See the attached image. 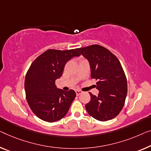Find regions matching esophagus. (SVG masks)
<instances>
[{"mask_svg":"<svg viewBox=\"0 0 151 151\" xmlns=\"http://www.w3.org/2000/svg\"><path fill=\"white\" fill-rule=\"evenodd\" d=\"M75 92H76V96H79L81 93H82V91H81V90H76Z\"/></svg>","mask_w":151,"mask_h":151,"instance_id":"obj_1","label":"esophagus"}]
</instances>
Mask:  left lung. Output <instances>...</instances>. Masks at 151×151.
<instances>
[{
    "label": "left lung",
    "instance_id": "8db88e82",
    "mask_svg": "<svg viewBox=\"0 0 151 151\" xmlns=\"http://www.w3.org/2000/svg\"><path fill=\"white\" fill-rule=\"evenodd\" d=\"M88 60L91 77L96 78L98 96L90 93L85 105L90 116L100 121L114 119L122 110L127 92V79L117 58L105 47L93 45L76 49Z\"/></svg>",
    "mask_w": 151,
    "mask_h": 151
}]
</instances>
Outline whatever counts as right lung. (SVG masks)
<instances>
[{
	"mask_svg": "<svg viewBox=\"0 0 151 151\" xmlns=\"http://www.w3.org/2000/svg\"><path fill=\"white\" fill-rule=\"evenodd\" d=\"M79 55L76 49H49L32 63L24 87L29 106L39 119L52 123L67 114L76 93L73 89L65 91L58 89L55 82L61 77L66 62Z\"/></svg>",
	"mask_w": 151,
	"mask_h": 151,
	"instance_id": "obj_1",
	"label": "right lung"
}]
</instances>
